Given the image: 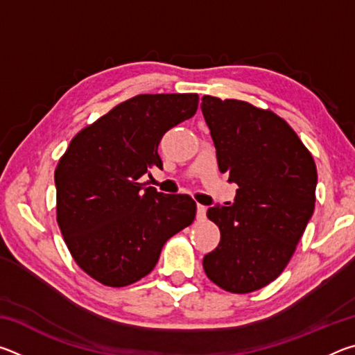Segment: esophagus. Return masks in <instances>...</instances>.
<instances>
[{
	"instance_id": "34e87169",
	"label": "esophagus",
	"mask_w": 355,
	"mask_h": 355,
	"mask_svg": "<svg viewBox=\"0 0 355 355\" xmlns=\"http://www.w3.org/2000/svg\"><path fill=\"white\" fill-rule=\"evenodd\" d=\"M197 219L199 220L207 219V207L205 205H197Z\"/></svg>"
}]
</instances>
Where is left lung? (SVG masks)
Wrapping results in <instances>:
<instances>
[{
    "label": "left lung",
    "mask_w": 355,
    "mask_h": 355,
    "mask_svg": "<svg viewBox=\"0 0 355 355\" xmlns=\"http://www.w3.org/2000/svg\"><path fill=\"white\" fill-rule=\"evenodd\" d=\"M200 107L219 171L238 184L233 203L208 208L220 241L203 257V269L225 291L260 290L284 271L313 214L315 161L271 111L211 95L202 97Z\"/></svg>",
    "instance_id": "left-lung-1"
}]
</instances>
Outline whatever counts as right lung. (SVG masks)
Segmentation results:
<instances>
[{
  "label": "right lung",
  "mask_w": 355,
  "mask_h": 355,
  "mask_svg": "<svg viewBox=\"0 0 355 355\" xmlns=\"http://www.w3.org/2000/svg\"><path fill=\"white\" fill-rule=\"evenodd\" d=\"M197 106V94L136 95L81 130L59 159L58 224L78 266L100 284L146 277L167 239L194 220L189 196L139 180L153 166L163 169L159 141Z\"/></svg>",
  "instance_id": "add662e5"
}]
</instances>
